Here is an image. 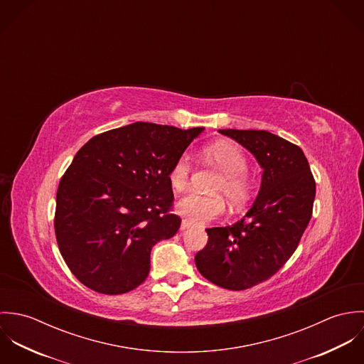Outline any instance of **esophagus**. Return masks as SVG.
<instances>
[{"label": "esophagus", "mask_w": 364, "mask_h": 364, "mask_svg": "<svg viewBox=\"0 0 364 364\" xmlns=\"http://www.w3.org/2000/svg\"><path fill=\"white\" fill-rule=\"evenodd\" d=\"M191 225H192V224H191L188 220H182V224H181V231H185V230H188Z\"/></svg>", "instance_id": "1"}]
</instances>
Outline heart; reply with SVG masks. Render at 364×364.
<instances>
[{
  "label": "heart",
  "instance_id": "heart-1",
  "mask_svg": "<svg viewBox=\"0 0 364 364\" xmlns=\"http://www.w3.org/2000/svg\"><path fill=\"white\" fill-rule=\"evenodd\" d=\"M205 156L224 173L214 192L225 196L235 208L244 206L251 195V182L247 178L250 162L244 151L232 143L218 141L205 149ZM191 173L192 158L183 153L171 166L168 175L171 186L176 192H183L189 186ZM176 210L193 224H206L218 218L224 213L225 205L221 198L189 193L176 203Z\"/></svg>",
  "mask_w": 364,
  "mask_h": 364
}]
</instances>
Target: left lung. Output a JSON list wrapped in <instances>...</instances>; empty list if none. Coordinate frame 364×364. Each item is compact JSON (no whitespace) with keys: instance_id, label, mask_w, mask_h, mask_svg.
<instances>
[{"instance_id":"obj_1","label":"left lung","mask_w":364,"mask_h":364,"mask_svg":"<svg viewBox=\"0 0 364 364\" xmlns=\"http://www.w3.org/2000/svg\"><path fill=\"white\" fill-rule=\"evenodd\" d=\"M245 147L263 169L252 208L232 225L208 228L198 270L228 290L272 277L299 247L312 214L315 181L303 150L266 130H218Z\"/></svg>"}]
</instances>
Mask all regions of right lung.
Masks as SVG:
<instances>
[{
  "label": "right lung",
  "instance_id": "1",
  "mask_svg": "<svg viewBox=\"0 0 364 364\" xmlns=\"http://www.w3.org/2000/svg\"><path fill=\"white\" fill-rule=\"evenodd\" d=\"M203 130L136 122L80 149L58 183L54 231L84 286L123 294L147 279L153 247L181 227L171 166Z\"/></svg>",
  "mask_w": 364,
  "mask_h": 364
}]
</instances>
